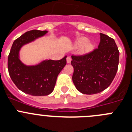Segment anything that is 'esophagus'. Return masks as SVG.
Listing matches in <instances>:
<instances>
[{
  "instance_id": "34e87169",
  "label": "esophagus",
  "mask_w": 132,
  "mask_h": 132,
  "mask_svg": "<svg viewBox=\"0 0 132 132\" xmlns=\"http://www.w3.org/2000/svg\"><path fill=\"white\" fill-rule=\"evenodd\" d=\"M71 61V57L68 56V57H67V63H70Z\"/></svg>"
}]
</instances>
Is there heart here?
Listing matches in <instances>:
<instances>
[{
    "mask_svg": "<svg viewBox=\"0 0 132 132\" xmlns=\"http://www.w3.org/2000/svg\"><path fill=\"white\" fill-rule=\"evenodd\" d=\"M77 45L79 46L83 45L84 50L86 52H89L90 50H93V44H90L88 42V39L87 38H81L78 40Z\"/></svg>",
    "mask_w": 132,
    "mask_h": 132,
    "instance_id": "heart-1",
    "label": "heart"
}]
</instances>
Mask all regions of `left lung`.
I'll return each instance as SVG.
<instances>
[{
	"label": "left lung",
	"instance_id": "1",
	"mask_svg": "<svg viewBox=\"0 0 132 132\" xmlns=\"http://www.w3.org/2000/svg\"><path fill=\"white\" fill-rule=\"evenodd\" d=\"M100 36L97 49L82 55L71 56L73 82L82 94L103 91L112 83L117 73L120 53L115 41L104 34Z\"/></svg>",
	"mask_w": 132,
	"mask_h": 132
}]
</instances>
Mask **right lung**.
I'll use <instances>...</instances> for the list:
<instances>
[{"label":"right lung","mask_w":132,"mask_h":132,"mask_svg":"<svg viewBox=\"0 0 132 132\" xmlns=\"http://www.w3.org/2000/svg\"><path fill=\"white\" fill-rule=\"evenodd\" d=\"M46 33V30L26 31L14 40L8 57V69L12 80L21 91L32 96L51 94L58 75L67 63V56L57 61L45 60L33 66H27L21 62L19 59L21 47Z\"/></svg>","instance_id":"add662e5"}]
</instances>
